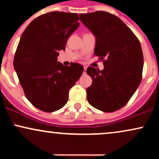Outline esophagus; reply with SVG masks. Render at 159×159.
Instances as JSON below:
<instances>
[{
    "label": "esophagus",
    "instance_id": "obj_1",
    "mask_svg": "<svg viewBox=\"0 0 159 159\" xmlns=\"http://www.w3.org/2000/svg\"><path fill=\"white\" fill-rule=\"evenodd\" d=\"M86 70H87V69H86V67H84V72H83L84 75L86 74Z\"/></svg>",
    "mask_w": 159,
    "mask_h": 159
}]
</instances>
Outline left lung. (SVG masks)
Instances as JSON below:
<instances>
[{"label": "left lung", "instance_id": "obj_1", "mask_svg": "<svg viewBox=\"0 0 159 159\" xmlns=\"http://www.w3.org/2000/svg\"><path fill=\"white\" fill-rule=\"evenodd\" d=\"M80 19L96 36L94 54L103 70L88 67L93 83L87 89L90 105L104 112L125 106L142 80L143 56L139 39L117 16L105 11L80 14Z\"/></svg>", "mask_w": 159, "mask_h": 159}]
</instances>
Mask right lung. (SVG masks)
Returning <instances> with one entry per match:
<instances>
[{
  "instance_id": "obj_1",
  "label": "right lung",
  "mask_w": 159,
  "mask_h": 159,
  "mask_svg": "<svg viewBox=\"0 0 159 159\" xmlns=\"http://www.w3.org/2000/svg\"><path fill=\"white\" fill-rule=\"evenodd\" d=\"M78 20L76 13L48 12L33 20L21 36L14 68L26 98L40 111L53 112L64 106L69 90L83 73L78 63L66 66L57 62Z\"/></svg>"
}]
</instances>
